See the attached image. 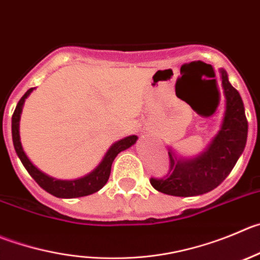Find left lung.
<instances>
[{
	"label": "left lung",
	"mask_w": 260,
	"mask_h": 260,
	"mask_svg": "<svg viewBox=\"0 0 260 260\" xmlns=\"http://www.w3.org/2000/svg\"><path fill=\"white\" fill-rule=\"evenodd\" d=\"M222 86L225 96V113L219 133L200 156L178 160L169 151V169L166 176L151 177L155 190L173 196H195L214 190L231 173L246 145L247 119L244 103L229 82L224 70Z\"/></svg>",
	"instance_id": "1"
}]
</instances>
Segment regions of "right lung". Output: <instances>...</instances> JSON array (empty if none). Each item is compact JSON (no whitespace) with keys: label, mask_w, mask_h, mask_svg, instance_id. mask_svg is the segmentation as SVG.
<instances>
[{"label":"right lung","mask_w":260,"mask_h":260,"mask_svg":"<svg viewBox=\"0 0 260 260\" xmlns=\"http://www.w3.org/2000/svg\"><path fill=\"white\" fill-rule=\"evenodd\" d=\"M31 91H33V88H29L28 91L24 93V96L19 100L18 105H16L15 108V111H14L13 114V120H11V132H13L14 147H15L16 154H18L19 159L21 160L23 166L25 167V169L28 171V173L33 177V179L37 182L43 190H46L48 193H51V195L56 196V198H81V196L91 195V193L97 192L99 190H101V188L106 185V182H108L109 177H110L111 164H113L116 155L120 151H123V150L132 146V145L137 141V137H136V136H129V137H125L123 138V140H120V141L115 142V144L109 149V151L106 152L105 157L103 159L100 166L97 167L92 173H89L88 176L83 177V178L75 179V181H60V179L51 178V177L42 173L40 169H37L30 163V160L28 159L25 152L23 151V147H21L20 144L19 120H20V114L21 109H23L24 101H25L26 97L30 94Z\"/></svg>","instance_id":"obj_1"}]
</instances>
